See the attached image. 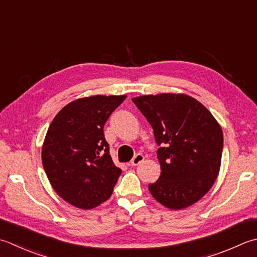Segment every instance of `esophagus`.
I'll return each mask as SVG.
<instances>
[{"label": "esophagus", "instance_id": "34e87169", "mask_svg": "<svg viewBox=\"0 0 257 257\" xmlns=\"http://www.w3.org/2000/svg\"><path fill=\"white\" fill-rule=\"evenodd\" d=\"M144 160H145L144 155L137 154V155H136L135 157L132 159V162H130V164H132V166H138L140 163H143Z\"/></svg>", "mask_w": 257, "mask_h": 257}]
</instances>
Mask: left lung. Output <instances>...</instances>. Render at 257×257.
Here are the masks:
<instances>
[{
  "label": "left lung",
  "mask_w": 257,
  "mask_h": 257,
  "mask_svg": "<svg viewBox=\"0 0 257 257\" xmlns=\"http://www.w3.org/2000/svg\"><path fill=\"white\" fill-rule=\"evenodd\" d=\"M154 129L162 173L148 189L158 203L183 209L207 194L217 178L223 132L209 110L184 93L133 98Z\"/></svg>",
  "instance_id": "left-lung-1"
}]
</instances>
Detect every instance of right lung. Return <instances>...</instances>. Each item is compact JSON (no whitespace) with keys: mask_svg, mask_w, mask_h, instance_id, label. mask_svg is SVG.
Masks as SVG:
<instances>
[{"mask_svg":"<svg viewBox=\"0 0 257 257\" xmlns=\"http://www.w3.org/2000/svg\"><path fill=\"white\" fill-rule=\"evenodd\" d=\"M127 95H91L68 103L52 120L42 164L52 188L65 202L91 209L105 202L121 169L109 155L103 125Z\"/></svg>","mask_w":257,"mask_h":257,"instance_id":"add662e5","label":"right lung"}]
</instances>
